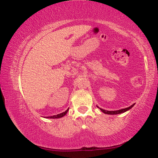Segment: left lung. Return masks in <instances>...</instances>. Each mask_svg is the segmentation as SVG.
I'll use <instances>...</instances> for the list:
<instances>
[{"mask_svg": "<svg viewBox=\"0 0 158 158\" xmlns=\"http://www.w3.org/2000/svg\"><path fill=\"white\" fill-rule=\"evenodd\" d=\"M134 105H135V103H134V104H132L131 106H130L129 107L125 108V109H120V110H117V111H106V110H104L103 109H101V108H99L98 106H96L98 107L101 111L103 112V113L106 114H110V115H116V114H120L124 113V112L129 111V109H131V108L134 106Z\"/></svg>", "mask_w": 158, "mask_h": 158, "instance_id": "1", "label": "left lung"}]
</instances>
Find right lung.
Returning <instances> with one entry per match:
<instances>
[{"instance_id":"right-lung-1","label":"right lung","mask_w":158,"mask_h":158,"mask_svg":"<svg viewBox=\"0 0 158 158\" xmlns=\"http://www.w3.org/2000/svg\"><path fill=\"white\" fill-rule=\"evenodd\" d=\"M68 110H69V109H68L65 111L62 112V113H61V114H57V115H54V116H48V117H47V118H62V117H63L64 116L66 115V114L68 113Z\"/></svg>"}]
</instances>
